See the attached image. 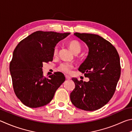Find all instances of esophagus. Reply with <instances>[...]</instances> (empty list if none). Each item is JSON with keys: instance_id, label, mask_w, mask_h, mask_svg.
<instances>
[{"instance_id": "1", "label": "esophagus", "mask_w": 132, "mask_h": 132, "mask_svg": "<svg viewBox=\"0 0 132 132\" xmlns=\"http://www.w3.org/2000/svg\"><path fill=\"white\" fill-rule=\"evenodd\" d=\"M65 79H66L67 80H70V79H71V78H70V77H68V76L66 75V76H65Z\"/></svg>"}]
</instances>
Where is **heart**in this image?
Masks as SVG:
<instances>
[{"label":"heart","mask_w":132,"mask_h":132,"mask_svg":"<svg viewBox=\"0 0 132 132\" xmlns=\"http://www.w3.org/2000/svg\"><path fill=\"white\" fill-rule=\"evenodd\" d=\"M68 46L71 50L75 54H77L80 52L82 50V47L79 42L77 40H72L68 43ZM59 52V47L58 46H55L53 50V54L54 55H57ZM73 67V65L68 62H63L61 64L59 67V70L61 72H63L65 74H69L71 72Z\"/></svg>","instance_id":"1"}]
</instances>
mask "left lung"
Returning a JSON list of instances; mask_svg holds the SVG:
<instances>
[{
    "label": "left lung",
    "mask_w": 132,
    "mask_h": 132,
    "mask_svg": "<svg viewBox=\"0 0 132 132\" xmlns=\"http://www.w3.org/2000/svg\"><path fill=\"white\" fill-rule=\"evenodd\" d=\"M74 35L89 47L88 55L79 71L90 80L86 82L72 78L75 87L71 93V101L79 109L97 110L108 103L116 90L121 71L119 55L110 42L98 35Z\"/></svg>",
    "instance_id": "obj_1"
}]
</instances>
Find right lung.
<instances>
[{"label":"right lung","mask_w":132,"mask_h":132,"mask_svg":"<svg viewBox=\"0 0 132 132\" xmlns=\"http://www.w3.org/2000/svg\"><path fill=\"white\" fill-rule=\"evenodd\" d=\"M70 33L36 31L16 46L10 63L13 86L16 96L30 108L42 107L49 103L65 78L54 72L43 76V64L53 61L56 44Z\"/></svg>","instance_id":"1"}]
</instances>
